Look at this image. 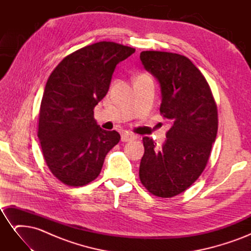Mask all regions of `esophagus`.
<instances>
[{
    "label": "esophagus",
    "instance_id": "esophagus-1",
    "mask_svg": "<svg viewBox=\"0 0 251 251\" xmlns=\"http://www.w3.org/2000/svg\"><path fill=\"white\" fill-rule=\"evenodd\" d=\"M136 137H135L133 134H130V133H127V132H125V133L121 134V141H124V142L131 141V140H133Z\"/></svg>",
    "mask_w": 251,
    "mask_h": 251
}]
</instances>
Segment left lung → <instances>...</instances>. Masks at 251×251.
I'll return each instance as SVG.
<instances>
[{
  "mask_svg": "<svg viewBox=\"0 0 251 251\" xmlns=\"http://www.w3.org/2000/svg\"><path fill=\"white\" fill-rule=\"evenodd\" d=\"M140 60L160 83V114L172 127L160 149L143 137L139 178L151 194L172 198L191 186L207 164L218 132L217 104L208 82L186 56L142 51Z\"/></svg>",
  "mask_w": 251,
  "mask_h": 251,
  "instance_id": "8db88e82",
  "label": "left lung"
}]
</instances>
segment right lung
Returning <instances> with one entry per match:
<instances>
[{
  "label": "right lung",
  "mask_w": 251,
  "mask_h": 251,
  "mask_svg": "<svg viewBox=\"0 0 251 251\" xmlns=\"http://www.w3.org/2000/svg\"><path fill=\"white\" fill-rule=\"evenodd\" d=\"M134 48L100 42L66 56L47 80L39 132L43 156L64 184L83 186L100 174L104 158L120 140L96 124L94 108L108 93L116 65Z\"/></svg>",
  "instance_id": "1"
}]
</instances>
